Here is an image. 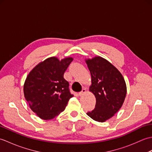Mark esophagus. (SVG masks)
Returning <instances> with one entry per match:
<instances>
[{
  "label": "esophagus",
  "instance_id": "esophagus-1",
  "mask_svg": "<svg viewBox=\"0 0 152 152\" xmlns=\"http://www.w3.org/2000/svg\"><path fill=\"white\" fill-rule=\"evenodd\" d=\"M86 93V89H82V91H81V92H80L79 93H78V95H80V96H82L83 95H84L85 93Z\"/></svg>",
  "mask_w": 152,
  "mask_h": 152
}]
</instances>
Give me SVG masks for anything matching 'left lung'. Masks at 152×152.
Masks as SVG:
<instances>
[{"mask_svg": "<svg viewBox=\"0 0 152 152\" xmlns=\"http://www.w3.org/2000/svg\"><path fill=\"white\" fill-rule=\"evenodd\" d=\"M85 61L91 76L89 91L96 99L95 108L87 115L95 121L104 122L121 108L127 86L121 73L104 58L95 56Z\"/></svg>", "mask_w": 152, "mask_h": 152, "instance_id": "1", "label": "left lung"}]
</instances>
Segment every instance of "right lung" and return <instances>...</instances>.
I'll use <instances>...</instances> for the list:
<instances>
[{"mask_svg":"<svg viewBox=\"0 0 152 152\" xmlns=\"http://www.w3.org/2000/svg\"><path fill=\"white\" fill-rule=\"evenodd\" d=\"M68 57L59 60L51 57L37 64L23 85L24 96L32 111L44 120L52 119L65 109L72 97L64 73L73 61Z\"/></svg>","mask_w":152,"mask_h":152,"instance_id":"obj_1","label":"right lung"}]
</instances>
